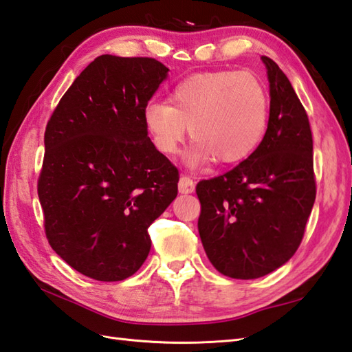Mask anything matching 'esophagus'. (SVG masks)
<instances>
[{"instance_id":"obj_1","label":"esophagus","mask_w":352,"mask_h":352,"mask_svg":"<svg viewBox=\"0 0 352 352\" xmlns=\"http://www.w3.org/2000/svg\"><path fill=\"white\" fill-rule=\"evenodd\" d=\"M178 190H180V193H192L195 190V183L190 177L182 175L180 182H178Z\"/></svg>"}]
</instances>
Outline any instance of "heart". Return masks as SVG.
Wrapping results in <instances>:
<instances>
[{
  "label": "heart",
  "mask_w": 352,
  "mask_h": 352,
  "mask_svg": "<svg viewBox=\"0 0 352 352\" xmlns=\"http://www.w3.org/2000/svg\"><path fill=\"white\" fill-rule=\"evenodd\" d=\"M267 118L265 86L248 72L228 69L186 78L172 89L169 104L151 101L144 109L148 136L163 155H175L190 129L197 142L190 164L245 160L263 140Z\"/></svg>",
  "instance_id": "heart-1"
}]
</instances>
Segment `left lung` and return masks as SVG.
<instances>
[{
	"mask_svg": "<svg viewBox=\"0 0 352 352\" xmlns=\"http://www.w3.org/2000/svg\"><path fill=\"white\" fill-rule=\"evenodd\" d=\"M271 109L263 140L223 175L197 184L198 231L222 275L252 280L283 266L300 246L316 198L307 111L272 58Z\"/></svg>",
	"mask_w": 352,
	"mask_h": 352,
	"instance_id": "1",
	"label": "left lung"
}]
</instances>
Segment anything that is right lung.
<instances>
[{
  "mask_svg": "<svg viewBox=\"0 0 352 352\" xmlns=\"http://www.w3.org/2000/svg\"><path fill=\"white\" fill-rule=\"evenodd\" d=\"M151 57H96L52 111L37 180L51 248L89 278L121 281L144 265L148 227L178 193L144 109L168 76Z\"/></svg>",
  "mask_w": 352,
  "mask_h": 352,
  "instance_id": "obj_1",
  "label": "right lung"
}]
</instances>
